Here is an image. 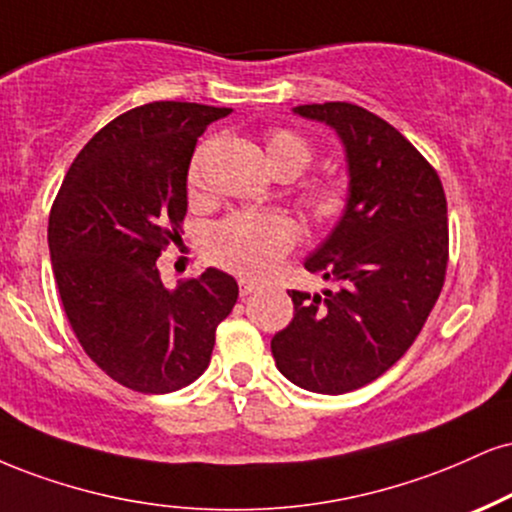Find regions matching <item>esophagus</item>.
Listing matches in <instances>:
<instances>
[{"label": "esophagus", "mask_w": 512, "mask_h": 512, "mask_svg": "<svg viewBox=\"0 0 512 512\" xmlns=\"http://www.w3.org/2000/svg\"><path fill=\"white\" fill-rule=\"evenodd\" d=\"M238 286H240V298H245V295L255 293L257 288H260V283H255V281H250V279H240Z\"/></svg>", "instance_id": "esophagus-1"}]
</instances>
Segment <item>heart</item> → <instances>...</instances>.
I'll return each mask as SVG.
<instances>
[{
  "label": "heart",
  "instance_id": "heart-1",
  "mask_svg": "<svg viewBox=\"0 0 512 512\" xmlns=\"http://www.w3.org/2000/svg\"><path fill=\"white\" fill-rule=\"evenodd\" d=\"M267 162L276 176L295 178L312 162V145L303 135L288 128H276L264 140ZM207 147H200L188 169V188L200 190L202 162ZM303 202L319 221H329L341 214L346 205L343 186L334 178H319L303 190ZM298 240V226L283 214H233L214 226L207 236V255L219 267L233 274L260 279L279 267Z\"/></svg>",
  "mask_w": 512,
  "mask_h": 512
}]
</instances>
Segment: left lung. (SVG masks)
Returning a JSON list of instances; mask_svg holds the SVG:
<instances>
[{"label":"left lung","instance_id":"obj_1","mask_svg":"<svg viewBox=\"0 0 512 512\" xmlns=\"http://www.w3.org/2000/svg\"><path fill=\"white\" fill-rule=\"evenodd\" d=\"M341 138L348 162L343 217L305 269L336 291H291L293 322L272 338L295 386L348 393L396 365L427 322L448 264L446 193L434 166L391 123L350 102L300 104Z\"/></svg>","mask_w":512,"mask_h":512}]
</instances>
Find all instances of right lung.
I'll list each match as a JSON object with an SVG mask.
<instances>
[{
  "label": "right lung",
  "mask_w": 512,
  "mask_h": 512,
  "mask_svg": "<svg viewBox=\"0 0 512 512\" xmlns=\"http://www.w3.org/2000/svg\"><path fill=\"white\" fill-rule=\"evenodd\" d=\"M231 109L150 102L116 116L73 159L49 212V255L78 343L126 389L171 393L212 357L238 300L233 276L209 267L176 291L157 257L181 240L195 143Z\"/></svg>",
  "instance_id": "right-lung-1"
}]
</instances>
